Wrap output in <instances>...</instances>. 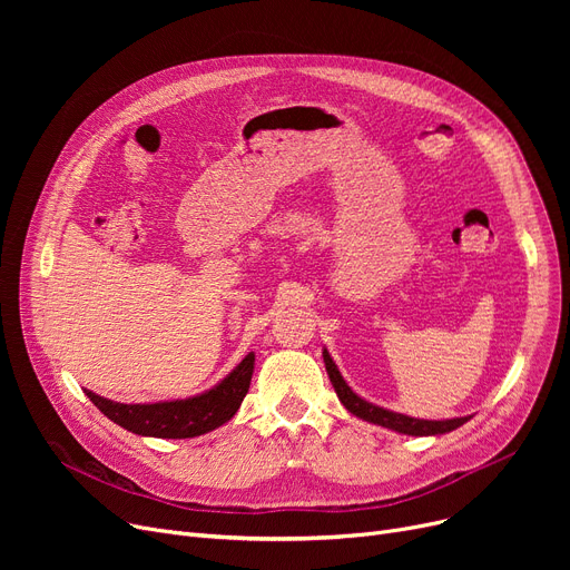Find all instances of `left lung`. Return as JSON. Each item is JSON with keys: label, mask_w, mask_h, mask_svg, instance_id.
Wrapping results in <instances>:
<instances>
[{"label": "left lung", "mask_w": 570, "mask_h": 570, "mask_svg": "<svg viewBox=\"0 0 570 570\" xmlns=\"http://www.w3.org/2000/svg\"><path fill=\"white\" fill-rule=\"evenodd\" d=\"M323 361H325V370L327 376H331V383L335 387V393L340 397V402L357 417H363V421H370L374 425H383V428H391L395 432L402 434H411V436H430V434H445L451 430H458L460 425H464L469 417H453V421H417V417H409L402 413H393V411H385L379 409L370 402H365L363 397H357L351 387L346 385V381L342 379L337 365L333 363V357L327 355V351H323Z\"/></svg>", "instance_id": "1"}]
</instances>
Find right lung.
<instances>
[{
  "label": "right lung",
  "instance_id": "right-lung-1",
  "mask_svg": "<svg viewBox=\"0 0 570 570\" xmlns=\"http://www.w3.org/2000/svg\"><path fill=\"white\" fill-rule=\"evenodd\" d=\"M254 372V353H249L217 387L191 400L159 402V404H119L95 393L87 397L110 417L112 423L134 434L159 439H189L213 432L235 415L243 404Z\"/></svg>",
  "mask_w": 570,
  "mask_h": 570
}]
</instances>
